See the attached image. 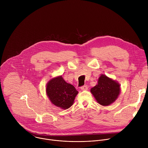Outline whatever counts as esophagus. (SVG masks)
Returning a JSON list of instances; mask_svg holds the SVG:
<instances>
[{
    "label": "esophagus",
    "mask_w": 148,
    "mask_h": 148,
    "mask_svg": "<svg viewBox=\"0 0 148 148\" xmlns=\"http://www.w3.org/2000/svg\"><path fill=\"white\" fill-rule=\"evenodd\" d=\"M81 90H82V91H86V90H88V86H84L82 87H81Z\"/></svg>",
    "instance_id": "esophagus-1"
}]
</instances>
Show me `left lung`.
I'll use <instances>...</instances> for the list:
<instances>
[{
  "instance_id": "8db88e82",
  "label": "left lung",
  "mask_w": 148,
  "mask_h": 148,
  "mask_svg": "<svg viewBox=\"0 0 148 148\" xmlns=\"http://www.w3.org/2000/svg\"><path fill=\"white\" fill-rule=\"evenodd\" d=\"M90 91L98 103L106 107L118 98L121 92L120 84L106 75L101 74L97 84L91 88Z\"/></svg>"
}]
</instances>
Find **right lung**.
Segmentation results:
<instances>
[{"mask_svg":"<svg viewBox=\"0 0 148 148\" xmlns=\"http://www.w3.org/2000/svg\"><path fill=\"white\" fill-rule=\"evenodd\" d=\"M46 94L51 102L62 110H67L73 105L78 92L61 75L50 79L46 84Z\"/></svg>","mask_w":148,"mask_h":148,"instance_id":"1","label":"right lung"}]
</instances>
